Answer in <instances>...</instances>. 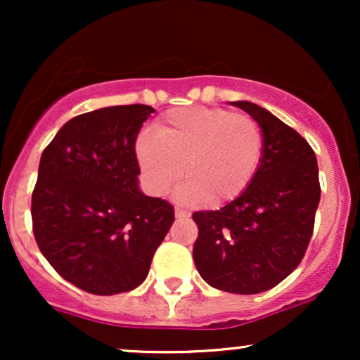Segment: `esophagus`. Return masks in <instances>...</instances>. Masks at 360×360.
<instances>
[{"label":"esophagus","mask_w":360,"mask_h":360,"mask_svg":"<svg viewBox=\"0 0 360 360\" xmlns=\"http://www.w3.org/2000/svg\"><path fill=\"white\" fill-rule=\"evenodd\" d=\"M174 214H176V218H179V220H183V218H188L189 214V212H186V210H181V208H176L174 210Z\"/></svg>","instance_id":"obj_1"}]
</instances>
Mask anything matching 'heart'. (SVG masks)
<instances>
[{
	"mask_svg": "<svg viewBox=\"0 0 360 360\" xmlns=\"http://www.w3.org/2000/svg\"><path fill=\"white\" fill-rule=\"evenodd\" d=\"M262 130L254 118L223 108H177L157 122L155 134H142L135 154L143 183L155 196L183 176L184 201L220 206L249 188L262 159Z\"/></svg>",
	"mask_w": 360,
	"mask_h": 360,
	"instance_id": "1",
	"label": "heart"
}]
</instances>
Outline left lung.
Here are the masks:
<instances>
[{
	"instance_id": "left-lung-1",
	"label": "left lung",
	"mask_w": 360,
	"mask_h": 360,
	"mask_svg": "<svg viewBox=\"0 0 360 360\" xmlns=\"http://www.w3.org/2000/svg\"><path fill=\"white\" fill-rule=\"evenodd\" d=\"M262 130L264 150L249 188L217 212H196V269L210 286L257 295L298 267L320 203L316 155L296 130L262 106L232 101Z\"/></svg>"
}]
</instances>
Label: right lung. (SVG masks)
Wrapping results in <instances>:
<instances>
[{
  "mask_svg": "<svg viewBox=\"0 0 360 360\" xmlns=\"http://www.w3.org/2000/svg\"><path fill=\"white\" fill-rule=\"evenodd\" d=\"M154 111L125 105L74 117L40 157L35 240L62 278L91 295L140 286L174 221L167 201L139 188L135 140Z\"/></svg>",
  "mask_w": 360,
  "mask_h": 360,
  "instance_id": "obj_1",
  "label": "right lung"
}]
</instances>
